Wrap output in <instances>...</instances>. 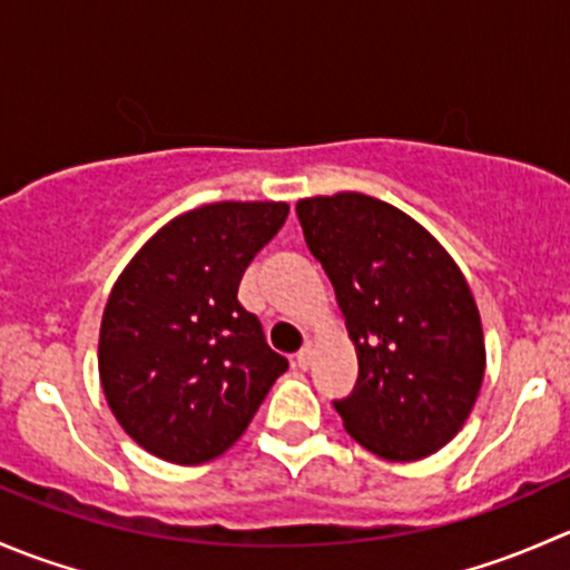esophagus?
<instances>
[{
  "mask_svg": "<svg viewBox=\"0 0 570 570\" xmlns=\"http://www.w3.org/2000/svg\"><path fill=\"white\" fill-rule=\"evenodd\" d=\"M312 353H314V344L306 342V344H303L301 353L295 355V364L301 366V370H308V364H312Z\"/></svg>",
  "mask_w": 570,
  "mask_h": 570,
  "instance_id": "34e87169",
  "label": "esophagus"
}]
</instances>
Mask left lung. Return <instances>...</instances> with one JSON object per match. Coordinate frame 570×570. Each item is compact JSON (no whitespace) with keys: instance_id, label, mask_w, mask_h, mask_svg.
I'll use <instances>...</instances> for the list:
<instances>
[{"instance_id":"8db88e82","label":"left lung","mask_w":570,"mask_h":570,"mask_svg":"<svg viewBox=\"0 0 570 570\" xmlns=\"http://www.w3.org/2000/svg\"><path fill=\"white\" fill-rule=\"evenodd\" d=\"M295 209L358 355L353 394L333 402L344 430L383 461L433 455L461 433L485 377L469 281L428 228L386 200L336 193Z\"/></svg>"}]
</instances>
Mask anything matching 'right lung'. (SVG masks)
<instances>
[{
	"instance_id": "obj_1",
	"label": "right lung",
	"mask_w": 570,
	"mask_h": 570,
	"mask_svg": "<svg viewBox=\"0 0 570 570\" xmlns=\"http://www.w3.org/2000/svg\"><path fill=\"white\" fill-rule=\"evenodd\" d=\"M284 200H220L165 223L115 281L99 333L107 405L131 441L178 465L220 458L286 372L239 281L284 226Z\"/></svg>"
}]
</instances>
